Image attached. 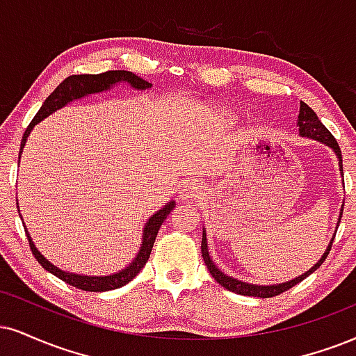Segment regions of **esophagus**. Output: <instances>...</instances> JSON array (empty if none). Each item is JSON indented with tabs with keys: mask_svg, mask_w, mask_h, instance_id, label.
I'll use <instances>...</instances> for the list:
<instances>
[{
	"mask_svg": "<svg viewBox=\"0 0 356 356\" xmlns=\"http://www.w3.org/2000/svg\"><path fill=\"white\" fill-rule=\"evenodd\" d=\"M179 198L183 201H190L195 198H200L201 195V186L198 181H185L179 188Z\"/></svg>",
	"mask_w": 356,
	"mask_h": 356,
	"instance_id": "obj_1",
	"label": "esophagus"
}]
</instances>
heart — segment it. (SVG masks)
I'll use <instances>...</instances> for the list:
<instances>
[{"mask_svg":"<svg viewBox=\"0 0 356 356\" xmlns=\"http://www.w3.org/2000/svg\"><path fill=\"white\" fill-rule=\"evenodd\" d=\"M222 117H225V118H226V120H231V118H232V115H231V113H222Z\"/></svg>","mask_w":356,"mask_h":356,"instance_id":"obj_1","label":"heart"}]
</instances>
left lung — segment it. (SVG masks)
<instances>
[{
    "mask_svg": "<svg viewBox=\"0 0 356 356\" xmlns=\"http://www.w3.org/2000/svg\"><path fill=\"white\" fill-rule=\"evenodd\" d=\"M297 125H299V131L302 137H307V138H314V140H318V142L328 145V147L332 148L333 152L337 153V156H339V165H340V171L343 173V165H341V152H340V147L339 143H337V140L333 135L328 131V129L325 125L322 124V122L318 120L317 113H315L312 108L309 107V105L300 102V112H299V122H297ZM341 213H343V209H341ZM341 219V216L339 218V221ZM339 225V222H337ZM332 238L330 244H328L327 251L323 252V256L320 261L315 264L312 269H309L305 272V274L299 275V277H296L293 280H289V282H282V284H277V285H256V284H248V282H241V280L234 279V277H229V275H226L225 272H221L216 267V264L213 262V259L209 257V252H208V241H206V232L203 231V241H201V254H203V259H204V264L208 267V270L211 272L213 279L216 280L219 285H222V287L227 289L229 292H234V293H239V296H249V297H261V299H269V297H275L279 296V293H282L285 291H289V289H292L293 285H297L299 282H302L305 277H309L312 272H315L318 269L320 266L323 264V261H325L328 252H330L332 249V243H333Z\"/></svg>",
    "mask_w": 356,
    "mask_h": 356,
    "instance_id": "obj_1",
    "label": "left lung"
}]
</instances>
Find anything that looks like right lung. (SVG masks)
Listing matches in <instances>:
<instances>
[{
  "mask_svg": "<svg viewBox=\"0 0 356 356\" xmlns=\"http://www.w3.org/2000/svg\"><path fill=\"white\" fill-rule=\"evenodd\" d=\"M118 82H127V84H130L134 89H137V90H145V89H150L152 87L150 82H147L145 79L135 76V74H131L129 71H107L102 74H81V76H69L65 81L60 82V84L56 87L54 92H52L49 97L44 100L42 107L39 108V112L34 115L33 122H31L28 129H26L23 140H21L19 158H21V152H23V148L26 145V138H28L29 131L33 130L34 125L39 124V122L44 120L46 117H49L52 112L59 111V108L64 107L65 104L72 102V100H76V99L84 97V95L95 94V92L108 90L111 87L118 84ZM173 209H175V201H170L168 204H165L160 211H156L150 219H148L147 225H145V227H143L142 248H140L137 257L130 262L129 267H125V269L117 272V274L100 275V277H97V275H81V274H72V272L60 270L59 267L51 264V262L38 251L36 245L33 244V239H31V236L28 234V229H24V231H26V236H28L29 248H31V251H33L34 257L38 259L39 264H41L47 272H51L52 275H56V277L64 280L65 284L72 285V287L82 289V291L105 292V291H113V289H118V287H122V285L129 284L130 280L143 269V266L147 264L148 257H150V252H152L153 243H155V239H156L158 229H160L161 222L165 221L166 216H168Z\"/></svg>",
  "mask_w": 356,
  "mask_h": 356,
  "instance_id": "obj_1",
  "label": "right lung"
}]
</instances>
